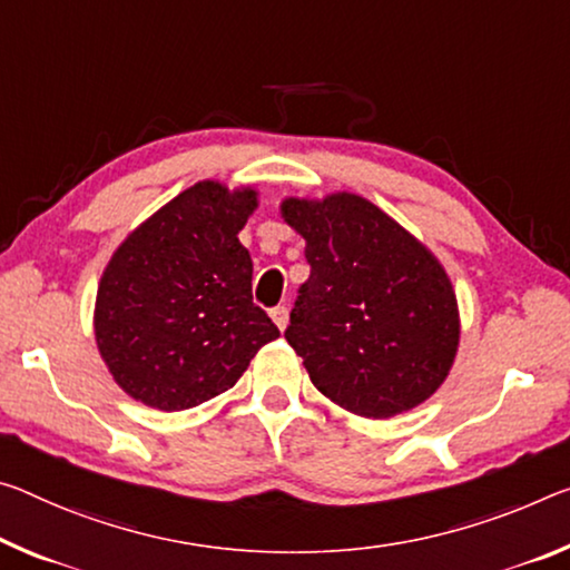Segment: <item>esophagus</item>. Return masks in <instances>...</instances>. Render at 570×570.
<instances>
[{"label":"esophagus","instance_id":"esophagus-1","mask_svg":"<svg viewBox=\"0 0 570 570\" xmlns=\"http://www.w3.org/2000/svg\"><path fill=\"white\" fill-rule=\"evenodd\" d=\"M271 320L276 322L278 330H286V324H288V306L286 304L274 306V309H271Z\"/></svg>","mask_w":570,"mask_h":570}]
</instances>
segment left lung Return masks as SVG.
<instances>
[{"instance_id": "obj_1", "label": "left lung", "mask_w": 570, "mask_h": 570, "mask_svg": "<svg viewBox=\"0 0 570 570\" xmlns=\"http://www.w3.org/2000/svg\"><path fill=\"white\" fill-rule=\"evenodd\" d=\"M282 213L312 268L284 337L317 391L367 419L436 393L459 345L456 296L439 261L357 195L292 197Z\"/></svg>"}]
</instances>
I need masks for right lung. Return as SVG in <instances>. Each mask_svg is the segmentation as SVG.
I'll return each mask as SVG.
<instances>
[{
	"instance_id": "right-lung-1",
	"label": "right lung",
	"mask_w": 570,
	"mask_h": 570,
	"mask_svg": "<svg viewBox=\"0 0 570 570\" xmlns=\"http://www.w3.org/2000/svg\"><path fill=\"white\" fill-rule=\"evenodd\" d=\"M253 207V189L197 183L114 253L96 296V342L131 399L193 409L236 385L278 337L253 304V261L238 240Z\"/></svg>"
}]
</instances>
